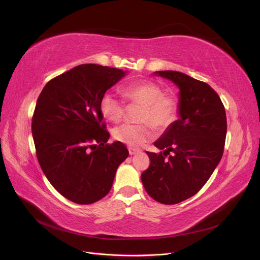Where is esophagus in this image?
Returning a JSON list of instances; mask_svg holds the SVG:
<instances>
[{"mask_svg": "<svg viewBox=\"0 0 260 260\" xmlns=\"http://www.w3.org/2000/svg\"><path fill=\"white\" fill-rule=\"evenodd\" d=\"M140 151L139 149H137V148H133V147H129V154L130 155H135V154H137V153H139Z\"/></svg>", "mask_w": 260, "mask_h": 260, "instance_id": "obj_1", "label": "esophagus"}]
</instances>
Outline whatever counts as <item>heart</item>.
I'll use <instances>...</instances> for the list:
<instances>
[{
    "instance_id": "b5f03b06",
    "label": "heart",
    "mask_w": 260,
    "mask_h": 260,
    "mask_svg": "<svg viewBox=\"0 0 260 260\" xmlns=\"http://www.w3.org/2000/svg\"><path fill=\"white\" fill-rule=\"evenodd\" d=\"M123 98L130 104H139V123H124L114 129L113 137L118 142L131 147L143 146L155 137V128L158 131L169 129L178 117L177 100L164 93L159 84L153 81H140L125 84L121 88ZM101 113L105 119L118 123L125 112V103L120 98L107 93L100 103Z\"/></svg>"
}]
</instances>
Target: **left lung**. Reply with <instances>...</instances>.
<instances>
[{"mask_svg":"<svg viewBox=\"0 0 260 260\" xmlns=\"http://www.w3.org/2000/svg\"><path fill=\"white\" fill-rule=\"evenodd\" d=\"M157 74L179 86L180 118L154 143L164 152H146L149 166L141 180L152 199L174 205L198 193L221 159L226 116L209 84L174 70Z\"/></svg>","mask_w":260,"mask_h":260,"instance_id":"8db88e82","label":"left lung"}]
</instances>
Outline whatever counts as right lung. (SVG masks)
I'll use <instances>...</instances> for the list:
<instances>
[{
  "label": "right lung",
  "mask_w": 260,
  "mask_h": 260,
  "mask_svg": "<svg viewBox=\"0 0 260 260\" xmlns=\"http://www.w3.org/2000/svg\"><path fill=\"white\" fill-rule=\"evenodd\" d=\"M124 76L121 69L83 64L53 78L38 98L31 122L36 154L50 183L80 205L111 191L118 166L129 152L107 143L100 103Z\"/></svg>",
  "instance_id": "1"
}]
</instances>
